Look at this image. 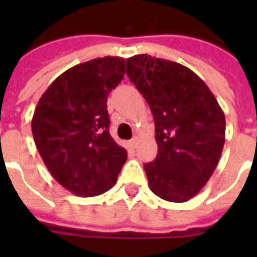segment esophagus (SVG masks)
Listing matches in <instances>:
<instances>
[{"label": "esophagus", "instance_id": "1", "mask_svg": "<svg viewBox=\"0 0 257 257\" xmlns=\"http://www.w3.org/2000/svg\"><path fill=\"white\" fill-rule=\"evenodd\" d=\"M137 144H139V139H137V137H133L132 140L129 141V145H131V148L132 149H136Z\"/></svg>", "mask_w": 257, "mask_h": 257}]
</instances>
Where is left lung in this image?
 I'll return each instance as SVG.
<instances>
[{"label": "left lung", "mask_w": 257, "mask_h": 257, "mask_svg": "<svg viewBox=\"0 0 257 257\" xmlns=\"http://www.w3.org/2000/svg\"><path fill=\"white\" fill-rule=\"evenodd\" d=\"M126 74L149 104L159 147L144 164L151 191L184 203L211 179L225 141V117L205 82L177 62L137 54Z\"/></svg>", "instance_id": "1"}]
</instances>
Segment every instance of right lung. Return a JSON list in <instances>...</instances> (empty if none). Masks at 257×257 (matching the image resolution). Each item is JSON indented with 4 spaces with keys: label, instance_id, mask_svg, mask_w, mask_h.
<instances>
[{
    "label": "right lung",
    "instance_id": "add662e5",
    "mask_svg": "<svg viewBox=\"0 0 257 257\" xmlns=\"http://www.w3.org/2000/svg\"><path fill=\"white\" fill-rule=\"evenodd\" d=\"M124 74V58H94L58 76L36 106L32 132L38 153L76 196L109 191L126 161V151L109 133L106 109L109 93Z\"/></svg>",
    "mask_w": 257,
    "mask_h": 257
}]
</instances>
